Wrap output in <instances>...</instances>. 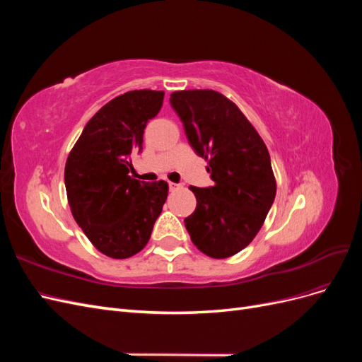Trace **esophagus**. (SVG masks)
I'll return each mask as SVG.
<instances>
[{"mask_svg": "<svg viewBox=\"0 0 362 362\" xmlns=\"http://www.w3.org/2000/svg\"><path fill=\"white\" fill-rule=\"evenodd\" d=\"M178 187H180L178 184H175V182H169V189H170V190H175V189H178Z\"/></svg>", "mask_w": 362, "mask_h": 362, "instance_id": "obj_1", "label": "esophagus"}]
</instances>
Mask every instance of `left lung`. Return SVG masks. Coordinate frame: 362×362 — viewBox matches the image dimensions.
<instances>
[{"label":"left lung","instance_id":"1","mask_svg":"<svg viewBox=\"0 0 362 362\" xmlns=\"http://www.w3.org/2000/svg\"><path fill=\"white\" fill-rule=\"evenodd\" d=\"M170 105L196 154L208 161L210 187H194L196 210L184 218L193 245L228 258L255 238L275 201L269 151L240 108L214 90H181Z\"/></svg>","mask_w":362,"mask_h":362}]
</instances>
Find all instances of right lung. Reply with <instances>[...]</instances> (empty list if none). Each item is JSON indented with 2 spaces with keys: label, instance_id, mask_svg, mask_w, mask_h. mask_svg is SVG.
<instances>
[{
  "label": "right lung",
  "instance_id": "right-lung-1",
  "mask_svg": "<svg viewBox=\"0 0 362 362\" xmlns=\"http://www.w3.org/2000/svg\"><path fill=\"white\" fill-rule=\"evenodd\" d=\"M161 90H131L107 103L84 127L64 168L72 216L104 255L124 259L146 246L168 198V182L129 177L131 154L144 149Z\"/></svg>",
  "mask_w": 362,
  "mask_h": 362
}]
</instances>
